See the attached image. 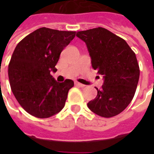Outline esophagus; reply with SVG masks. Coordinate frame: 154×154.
<instances>
[{
	"label": "esophagus",
	"mask_w": 154,
	"mask_h": 154,
	"mask_svg": "<svg viewBox=\"0 0 154 154\" xmlns=\"http://www.w3.org/2000/svg\"><path fill=\"white\" fill-rule=\"evenodd\" d=\"M75 85H77V86H79V87H84L85 86V85L83 84H81V83H79V82H75Z\"/></svg>",
	"instance_id": "esophagus-1"
}]
</instances>
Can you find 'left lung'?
<instances>
[{"label": "left lung", "instance_id": "1", "mask_svg": "<svg viewBox=\"0 0 154 154\" xmlns=\"http://www.w3.org/2000/svg\"><path fill=\"white\" fill-rule=\"evenodd\" d=\"M86 44L92 67L101 75L104 84L97 95L87 105L92 112L103 117L122 112L134 98L140 69L136 54L126 42L104 28L77 32Z\"/></svg>", "mask_w": 154, "mask_h": 154}]
</instances>
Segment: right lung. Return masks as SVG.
I'll use <instances>...</instances> for the list:
<instances>
[{"label":"right lung","instance_id":"add662e5","mask_svg":"<svg viewBox=\"0 0 154 154\" xmlns=\"http://www.w3.org/2000/svg\"><path fill=\"white\" fill-rule=\"evenodd\" d=\"M76 32L40 28L22 39L8 64V79L17 101L24 109L38 118H48L65 106L68 92L74 83L57 82L50 72H57L62 50Z\"/></svg>","mask_w":154,"mask_h":154}]
</instances>
